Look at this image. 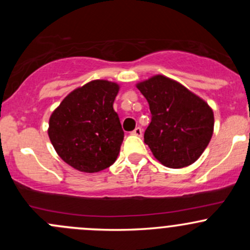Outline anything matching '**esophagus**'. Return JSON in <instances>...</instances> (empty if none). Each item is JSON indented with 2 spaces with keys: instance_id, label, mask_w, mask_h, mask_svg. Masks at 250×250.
<instances>
[{
  "instance_id": "obj_1",
  "label": "esophagus",
  "mask_w": 250,
  "mask_h": 250,
  "mask_svg": "<svg viewBox=\"0 0 250 250\" xmlns=\"http://www.w3.org/2000/svg\"><path fill=\"white\" fill-rule=\"evenodd\" d=\"M132 134L137 135V137H141V135H143V129H141L140 127H137L134 130H133Z\"/></svg>"
}]
</instances>
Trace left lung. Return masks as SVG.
<instances>
[{"mask_svg":"<svg viewBox=\"0 0 250 250\" xmlns=\"http://www.w3.org/2000/svg\"><path fill=\"white\" fill-rule=\"evenodd\" d=\"M151 111L144 141L168 168H184L200 158L214 130V113L206 102L163 75L137 84Z\"/></svg>","mask_w":250,"mask_h":250,"instance_id":"obj_1","label":"left lung"}]
</instances>
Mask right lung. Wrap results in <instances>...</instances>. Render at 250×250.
<instances>
[{
	"label": "right lung",
	"instance_id": "1",
	"mask_svg": "<svg viewBox=\"0 0 250 250\" xmlns=\"http://www.w3.org/2000/svg\"><path fill=\"white\" fill-rule=\"evenodd\" d=\"M118 90L120 85L111 81H90L67 94L50 115V143L75 169L97 173L117 158L125 137L113 110Z\"/></svg>",
	"mask_w": 250,
	"mask_h": 250
}]
</instances>
